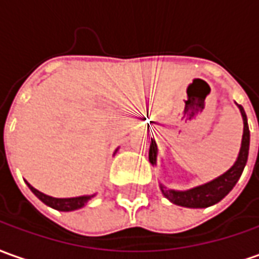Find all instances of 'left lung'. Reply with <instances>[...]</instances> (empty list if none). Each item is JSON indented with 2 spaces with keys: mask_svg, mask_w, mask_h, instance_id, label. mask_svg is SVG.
I'll list each match as a JSON object with an SVG mask.
<instances>
[{
  "mask_svg": "<svg viewBox=\"0 0 259 259\" xmlns=\"http://www.w3.org/2000/svg\"><path fill=\"white\" fill-rule=\"evenodd\" d=\"M240 109L241 116H242V123H244V132H242V140H241V147L238 157L235 160L233 166L227 170L226 173L215 177L214 180L204 183L201 186H197L190 190H171L167 189L166 186L160 184V190L163 196L168 198L170 201L176 205L187 207V208H205L217 204L221 201L224 197L234 189L237 181L240 180L241 174L244 171V167L247 164L248 152H249V129H248L247 115L244 107L237 103ZM149 161L153 166L157 163V144L152 139L150 149H149Z\"/></svg>",
  "mask_w": 259,
  "mask_h": 259,
  "instance_id": "left-lung-1",
  "label": "left lung"
}]
</instances>
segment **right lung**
Instances as JSON below:
<instances>
[{
    "instance_id": "right-lung-1",
    "label": "right lung",
    "mask_w": 259,
    "mask_h": 259,
    "mask_svg": "<svg viewBox=\"0 0 259 259\" xmlns=\"http://www.w3.org/2000/svg\"><path fill=\"white\" fill-rule=\"evenodd\" d=\"M117 152V150H116ZM26 186L29 187V190L32 191L35 196L38 197L41 200L42 203L47 204L48 207L51 208H55L58 211H73V210H79L82 207H85L88 201L93 198L96 194H89V196H79V197H69V198H56V197H51L47 196L41 193L39 190L33 189L32 186L26 181Z\"/></svg>"
}]
</instances>
